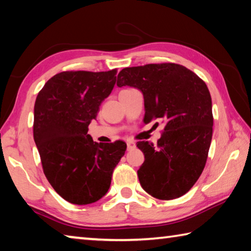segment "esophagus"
Masks as SVG:
<instances>
[{"label": "esophagus", "instance_id": "esophagus-1", "mask_svg": "<svg viewBox=\"0 0 251 251\" xmlns=\"http://www.w3.org/2000/svg\"><path fill=\"white\" fill-rule=\"evenodd\" d=\"M135 147H136L135 143H133V142H127V150L130 151V150H133V148H135Z\"/></svg>", "mask_w": 251, "mask_h": 251}]
</instances>
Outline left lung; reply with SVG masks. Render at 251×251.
<instances>
[{"instance_id": "1", "label": "left lung", "mask_w": 251, "mask_h": 251, "mask_svg": "<svg viewBox=\"0 0 251 251\" xmlns=\"http://www.w3.org/2000/svg\"><path fill=\"white\" fill-rule=\"evenodd\" d=\"M117 86L143 93L146 124H166L157 145L137 143L145 156L137 171L143 189L161 201L185 195L201 175L211 143L214 118L207 85L185 66L163 63L123 69Z\"/></svg>"}]
</instances>
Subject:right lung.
<instances>
[{
  "label": "right lung",
  "instance_id": "1",
  "mask_svg": "<svg viewBox=\"0 0 251 251\" xmlns=\"http://www.w3.org/2000/svg\"><path fill=\"white\" fill-rule=\"evenodd\" d=\"M116 70L62 72L50 78L34 105V142L46 178L59 196L88 205L107 194L126 144H99L87 134L112 93Z\"/></svg>",
  "mask_w": 251,
  "mask_h": 251
}]
</instances>
